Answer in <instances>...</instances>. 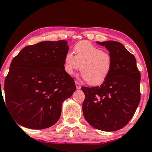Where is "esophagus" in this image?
Returning <instances> with one entry per match:
<instances>
[{"mask_svg": "<svg viewBox=\"0 0 152 152\" xmlns=\"http://www.w3.org/2000/svg\"><path fill=\"white\" fill-rule=\"evenodd\" d=\"M76 86L77 89H80L81 88V85L78 83V82L76 81Z\"/></svg>", "mask_w": 152, "mask_h": 152, "instance_id": "esophagus-1", "label": "esophagus"}]
</instances>
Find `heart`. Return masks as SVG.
<instances>
[{
	"instance_id": "heart-1",
	"label": "heart",
	"mask_w": 152,
	"mask_h": 152,
	"mask_svg": "<svg viewBox=\"0 0 152 152\" xmlns=\"http://www.w3.org/2000/svg\"><path fill=\"white\" fill-rule=\"evenodd\" d=\"M74 55L67 52L64 58V69L69 75L80 69L82 76L91 86L102 85L107 80L112 68V57L109 52L81 41L74 47Z\"/></svg>"
}]
</instances>
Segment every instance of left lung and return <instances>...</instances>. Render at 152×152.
<instances>
[{
	"instance_id": "left-lung-1",
	"label": "left lung",
	"mask_w": 152,
	"mask_h": 152,
	"mask_svg": "<svg viewBox=\"0 0 152 152\" xmlns=\"http://www.w3.org/2000/svg\"><path fill=\"white\" fill-rule=\"evenodd\" d=\"M97 43L109 50L112 68L101 86L81 87L85 95L83 115L94 128L114 131L128 124L138 107L141 74L135 57L121 43L113 40Z\"/></svg>"
}]
</instances>
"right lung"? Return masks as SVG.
I'll use <instances>...</instances> for the list:
<instances>
[{"label": "right lung", "instance_id": "1", "mask_svg": "<svg viewBox=\"0 0 152 152\" xmlns=\"http://www.w3.org/2000/svg\"><path fill=\"white\" fill-rule=\"evenodd\" d=\"M66 40L43 41L24 47L11 61L4 81L6 105L26 128L43 129L58 121L61 105L76 90L64 69Z\"/></svg>", "mask_w": 152, "mask_h": 152}]
</instances>
